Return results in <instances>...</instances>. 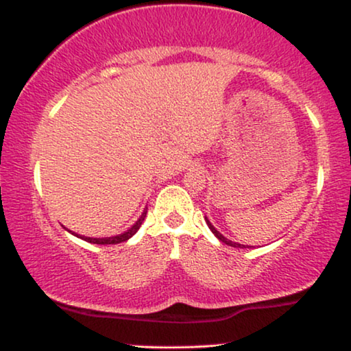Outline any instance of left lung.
I'll return each mask as SVG.
<instances>
[{
	"mask_svg": "<svg viewBox=\"0 0 351 351\" xmlns=\"http://www.w3.org/2000/svg\"><path fill=\"white\" fill-rule=\"evenodd\" d=\"M205 221H206V224H208V227H210V230H211V232H213V234H215V237H216V239H218L219 241H223V243H226V245H229V246H234V248H246V246H245V245L235 243V241H232V240H229V239H226V237H224L223 234H221V232H219L218 229H215V226L210 223V219H208V218H206V216H205ZM248 248H250V246H248Z\"/></svg>",
	"mask_w": 351,
	"mask_h": 351,
	"instance_id": "1",
	"label": "left lung"
}]
</instances>
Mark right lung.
<instances>
[{
	"label": "right lung",
	"instance_id": "right-lung-1",
	"mask_svg": "<svg viewBox=\"0 0 351 351\" xmlns=\"http://www.w3.org/2000/svg\"><path fill=\"white\" fill-rule=\"evenodd\" d=\"M146 213H147V208L143 210L141 216L135 221V224L128 227V229H127L125 232H122V234H117V235H112V237H101V239H97V237L79 235V234H76V232H73V230H68V229H66V230L70 232V234L75 235V237H77V239H82V240L88 241V243H95V245H116V243H122V241H127L128 239H130V237H133V235L136 234L138 229H140L141 224H143V221H145V218H146Z\"/></svg>",
	"mask_w": 351,
	"mask_h": 351
}]
</instances>
